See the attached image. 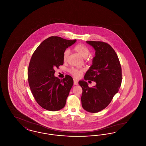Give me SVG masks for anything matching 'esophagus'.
<instances>
[{"label": "esophagus", "mask_w": 146, "mask_h": 146, "mask_svg": "<svg viewBox=\"0 0 146 146\" xmlns=\"http://www.w3.org/2000/svg\"><path fill=\"white\" fill-rule=\"evenodd\" d=\"M73 81H74V84L75 85H78V80H76V79L74 78V79H73Z\"/></svg>", "instance_id": "obj_1"}]
</instances>
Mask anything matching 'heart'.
<instances>
[{"instance_id": "obj_1", "label": "heart", "mask_w": 146, "mask_h": 146, "mask_svg": "<svg viewBox=\"0 0 146 146\" xmlns=\"http://www.w3.org/2000/svg\"><path fill=\"white\" fill-rule=\"evenodd\" d=\"M74 49L80 55L82 56L83 57H86V56H88L90 52V50L88 48V47L83 44H76V45L74 46ZM69 52H70L69 50L67 49L64 51L63 54V60L64 62H66L67 60ZM84 71V69L83 68H71L68 70V72L70 74L76 78H78L81 76Z\"/></svg>"}]
</instances>
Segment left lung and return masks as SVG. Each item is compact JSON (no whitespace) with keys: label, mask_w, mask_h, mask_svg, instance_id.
<instances>
[{"label":"left lung","mask_w":146,"mask_h":146,"mask_svg":"<svg viewBox=\"0 0 146 146\" xmlns=\"http://www.w3.org/2000/svg\"><path fill=\"white\" fill-rule=\"evenodd\" d=\"M86 42L96 52L84 79L94 81L96 84L90 88L86 82H79L83 89L82 105L85 111L97 113L106 108L118 93L122 81L121 68L117 54L110 44L103 42Z\"/></svg>","instance_id":"8db88e82"}]
</instances>
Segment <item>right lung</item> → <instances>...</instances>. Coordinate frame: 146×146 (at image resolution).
Segmentation results:
<instances>
[{
	"label": "right lung",
	"mask_w": 146,
	"mask_h": 146,
	"mask_svg": "<svg viewBox=\"0 0 146 146\" xmlns=\"http://www.w3.org/2000/svg\"><path fill=\"white\" fill-rule=\"evenodd\" d=\"M76 42V39L52 36L42 42L32 56L28 66V83L35 101L44 109L56 111L66 104L73 80L69 75L62 79L55 77L54 69L63 64L64 51Z\"/></svg>",
	"instance_id": "obj_1"
}]
</instances>
